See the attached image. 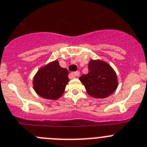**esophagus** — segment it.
Here are the masks:
<instances>
[{"label": "esophagus", "instance_id": "34e87169", "mask_svg": "<svg viewBox=\"0 0 147 147\" xmlns=\"http://www.w3.org/2000/svg\"><path fill=\"white\" fill-rule=\"evenodd\" d=\"M80 73L79 71H77V72H72L71 73V76L72 77V78H76V77H79L80 76Z\"/></svg>", "mask_w": 147, "mask_h": 147}]
</instances>
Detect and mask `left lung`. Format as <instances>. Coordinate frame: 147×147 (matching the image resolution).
I'll return each instance as SVG.
<instances>
[{
  "mask_svg": "<svg viewBox=\"0 0 147 147\" xmlns=\"http://www.w3.org/2000/svg\"><path fill=\"white\" fill-rule=\"evenodd\" d=\"M79 79L87 93L94 98H106L118 86L115 71L106 62L100 60L90 61L88 74L83 75Z\"/></svg>",
  "mask_w": 147,
  "mask_h": 147,
  "instance_id": "left-lung-1",
  "label": "left lung"
}]
</instances>
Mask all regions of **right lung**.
Wrapping results in <instances>:
<instances>
[{
	"label": "right lung",
	"instance_id": "1",
	"mask_svg": "<svg viewBox=\"0 0 147 147\" xmlns=\"http://www.w3.org/2000/svg\"><path fill=\"white\" fill-rule=\"evenodd\" d=\"M69 81L68 70L54 61L39 69L33 83L38 95L47 100H57L64 94Z\"/></svg>",
	"mask_w": 147,
	"mask_h": 147
}]
</instances>
